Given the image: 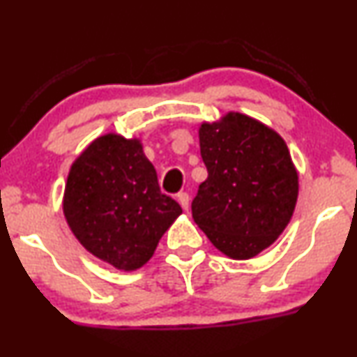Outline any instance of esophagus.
<instances>
[{"mask_svg": "<svg viewBox=\"0 0 357 357\" xmlns=\"http://www.w3.org/2000/svg\"><path fill=\"white\" fill-rule=\"evenodd\" d=\"M178 201H179V204H181V208L184 209V211H188V209H190V195H188V192H179Z\"/></svg>", "mask_w": 357, "mask_h": 357, "instance_id": "1", "label": "esophagus"}]
</instances>
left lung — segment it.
I'll use <instances>...</instances> for the list:
<instances>
[{"label":"left lung","mask_w":357,"mask_h":357,"mask_svg":"<svg viewBox=\"0 0 357 357\" xmlns=\"http://www.w3.org/2000/svg\"><path fill=\"white\" fill-rule=\"evenodd\" d=\"M199 148L208 178L192 199V220L222 255L249 259L279 238L298 201V171L276 131L227 113L203 123Z\"/></svg>","instance_id":"8db88e82"}]
</instances>
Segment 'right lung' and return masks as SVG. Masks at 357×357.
<instances>
[{"label":"right lung","mask_w":357,"mask_h":357,"mask_svg":"<svg viewBox=\"0 0 357 357\" xmlns=\"http://www.w3.org/2000/svg\"><path fill=\"white\" fill-rule=\"evenodd\" d=\"M63 213L86 251L119 271H136L183 209L161 192L141 141L108 132L71 165Z\"/></svg>","instance_id":"add662e5"}]
</instances>
